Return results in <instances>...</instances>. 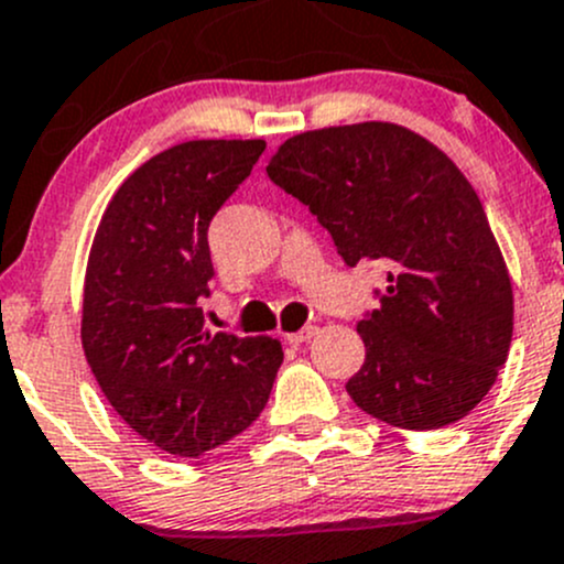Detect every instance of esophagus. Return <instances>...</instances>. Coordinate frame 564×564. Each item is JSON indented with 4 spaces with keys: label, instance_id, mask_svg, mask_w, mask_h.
I'll list each match as a JSON object with an SVG mask.
<instances>
[{
    "label": "esophagus",
    "instance_id": "34e87169",
    "mask_svg": "<svg viewBox=\"0 0 564 564\" xmlns=\"http://www.w3.org/2000/svg\"><path fill=\"white\" fill-rule=\"evenodd\" d=\"M315 334H317V325H306V328L295 330V334H284V339H288L290 345H304V341H310Z\"/></svg>",
    "mask_w": 564,
    "mask_h": 564
}]
</instances>
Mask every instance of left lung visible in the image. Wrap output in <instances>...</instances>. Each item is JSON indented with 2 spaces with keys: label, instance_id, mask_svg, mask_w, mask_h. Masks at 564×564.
<instances>
[{
  "label": "left lung",
  "instance_id": "obj_1",
  "mask_svg": "<svg viewBox=\"0 0 564 564\" xmlns=\"http://www.w3.org/2000/svg\"><path fill=\"white\" fill-rule=\"evenodd\" d=\"M269 178L299 197L347 265L380 260L388 288L361 323L347 393L399 429L448 426L495 386L513 336V284L484 203L456 162L391 121L288 138Z\"/></svg>",
  "mask_w": 564,
  "mask_h": 564
}]
</instances>
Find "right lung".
<instances>
[{
    "mask_svg": "<svg viewBox=\"0 0 564 564\" xmlns=\"http://www.w3.org/2000/svg\"><path fill=\"white\" fill-rule=\"evenodd\" d=\"M265 141H187L143 162L91 241L80 341L110 408L154 448L200 456L269 402L280 339L212 334L208 225Z\"/></svg>",
    "mask_w": 564,
    "mask_h": 564,
    "instance_id": "add662e5",
    "label": "right lung"
}]
</instances>
